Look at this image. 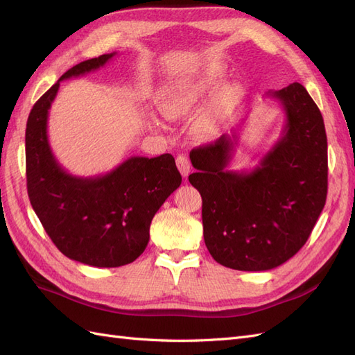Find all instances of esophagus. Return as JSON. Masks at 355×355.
<instances>
[{
    "label": "esophagus",
    "mask_w": 355,
    "mask_h": 355,
    "mask_svg": "<svg viewBox=\"0 0 355 355\" xmlns=\"http://www.w3.org/2000/svg\"><path fill=\"white\" fill-rule=\"evenodd\" d=\"M176 164H178V168H179L182 176H188V175H189V171H191V163H189L188 157L179 155V157L176 158Z\"/></svg>",
    "instance_id": "obj_1"
}]
</instances>
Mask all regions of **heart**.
<instances>
[{"mask_svg":"<svg viewBox=\"0 0 355 355\" xmlns=\"http://www.w3.org/2000/svg\"><path fill=\"white\" fill-rule=\"evenodd\" d=\"M223 75L225 72L222 68H210L194 78L180 80L170 84L161 93V110L170 118H178L189 114L202 101H206L210 94L214 93V90L220 85ZM241 96L243 90L240 84L230 83L223 85L200 118L201 132L207 135L219 132L239 106Z\"/></svg>","mask_w":355,"mask_h":355,"instance_id":"heart-1","label":"heart"}]
</instances>
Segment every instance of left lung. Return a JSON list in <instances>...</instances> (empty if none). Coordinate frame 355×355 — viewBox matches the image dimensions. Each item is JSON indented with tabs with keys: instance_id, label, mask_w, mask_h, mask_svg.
Here are the masks:
<instances>
[{
	"instance_id": "obj_1",
	"label": "left lung",
	"mask_w": 355,
	"mask_h": 355,
	"mask_svg": "<svg viewBox=\"0 0 355 355\" xmlns=\"http://www.w3.org/2000/svg\"><path fill=\"white\" fill-rule=\"evenodd\" d=\"M284 111L282 136L254 168L230 161L244 121L216 142L192 149L191 185L202 198V234L218 263L268 271L306 243L327 197V137L318 106L302 84L270 90Z\"/></svg>"
}]
</instances>
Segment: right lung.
I'll use <instances>...</instances> for the list:
<instances>
[{"label":"right lung","instance_id":"right-lung-1","mask_svg":"<svg viewBox=\"0 0 355 355\" xmlns=\"http://www.w3.org/2000/svg\"><path fill=\"white\" fill-rule=\"evenodd\" d=\"M115 55L84 60L63 73L31 110L25 135L32 209L63 254L98 268L132 263L144 253L154 214L182 182L170 154L130 157L92 178L68 173L53 154L47 120L60 81L99 69Z\"/></svg>","mask_w":355,"mask_h":355}]
</instances>
